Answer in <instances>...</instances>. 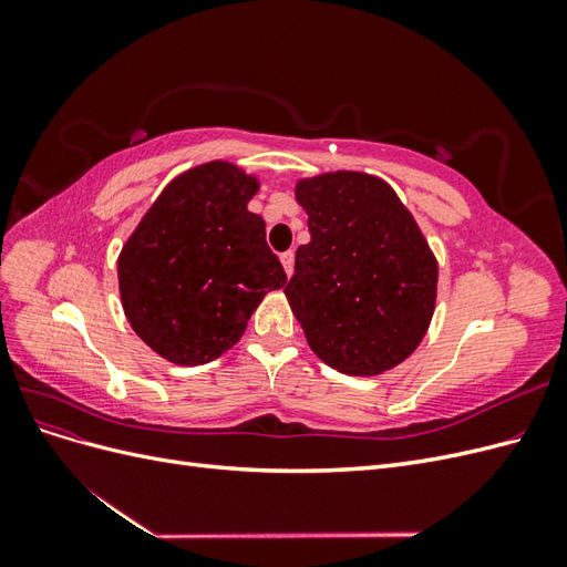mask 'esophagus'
<instances>
[{"mask_svg": "<svg viewBox=\"0 0 567 567\" xmlns=\"http://www.w3.org/2000/svg\"><path fill=\"white\" fill-rule=\"evenodd\" d=\"M293 262H296V257H293V252H281V265H284V271H286V277H290V274H293Z\"/></svg>", "mask_w": 567, "mask_h": 567, "instance_id": "1", "label": "esophagus"}]
</instances>
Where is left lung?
Returning <instances> with one entry per match:
<instances>
[{"instance_id":"8db88e82","label":"left lung","mask_w":567,"mask_h":567,"mask_svg":"<svg viewBox=\"0 0 567 567\" xmlns=\"http://www.w3.org/2000/svg\"><path fill=\"white\" fill-rule=\"evenodd\" d=\"M310 244L284 288L312 352L340 373L402 364L431 326L437 260L414 215L375 175L338 169L296 184Z\"/></svg>"}]
</instances>
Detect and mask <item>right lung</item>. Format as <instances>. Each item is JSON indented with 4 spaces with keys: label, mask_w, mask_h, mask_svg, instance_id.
I'll return each mask as SVG.
<instances>
[{
    "label": "right lung",
    "mask_w": 567,
    "mask_h": 567,
    "mask_svg": "<svg viewBox=\"0 0 567 567\" xmlns=\"http://www.w3.org/2000/svg\"><path fill=\"white\" fill-rule=\"evenodd\" d=\"M260 179L227 161L196 165L153 200L117 255L123 310L146 346L182 367L208 364L241 340L286 271L248 210Z\"/></svg>",
    "instance_id": "1"
}]
</instances>
